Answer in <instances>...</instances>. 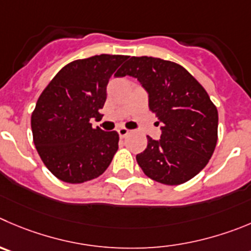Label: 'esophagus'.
I'll return each mask as SVG.
<instances>
[{
  "mask_svg": "<svg viewBox=\"0 0 251 251\" xmlns=\"http://www.w3.org/2000/svg\"><path fill=\"white\" fill-rule=\"evenodd\" d=\"M117 132H118L119 137H121V138H124V137H126V135L129 134V130H128L127 128H124V127L118 128V129H117Z\"/></svg>",
  "mask_w": 251,
  "mask_h": 251,
  "instance_id": "34e87169",
  "label": "esophagus"
}]
</instances>
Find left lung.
I'll use <instances>...</instances> for the list:
<instances>
[{
	"label": "left lung",
	"mask_w": 251,
	"mask_h": 251,
	"mask_svg": "<svg viewBox=\"0 0 251 251\" xmlns=\"http://www.w3.org/2000/svg\"><path fill=\"white\" fill-rule=\"evenodd\" d=\"M138 78L149 94V108L156 114L161 137L148 135L138 165L151 180L181 185L208 164L218 139V111L207 91L185 68L151 56H132L117 77Z\"/></svg>",
	"instance_id": "1"
}]
</instances>
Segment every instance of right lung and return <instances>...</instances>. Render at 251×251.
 <instances>
[{
  "mask_svg": "<svg viewBox=\"0 0 251 251\" xmlns=\"http://www.w3.org/2000/svg\"><path fill=\"white\" fill-rule=\"evenodd\" d=\"M126 55L101 54L64 66L44 88L30 118L37 151L48 170L68 183L94 180L118 150L116 130L94 128L101 118L107 83Z\"/></svg>",
  "mask_w": 251,
  "mask_h": 251,
  "instance_id": "1",
  "label": "right lung"
}]
</instances>
